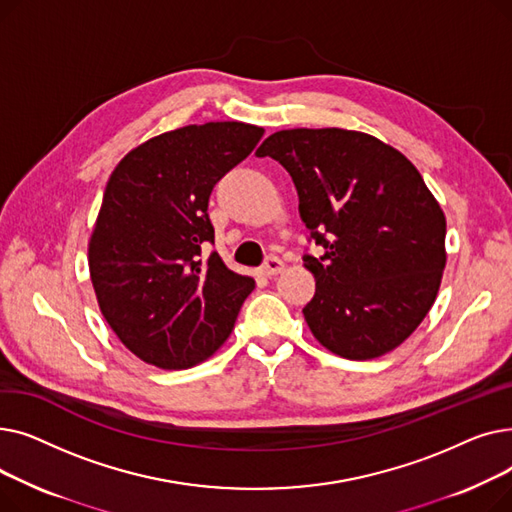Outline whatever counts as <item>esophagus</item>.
Listing matches in <instances>:
<instances>
[{
  "label": "esophagus",
  "instance_id": "esophagus-1",
  "mask_svg": "<svg viewBox=\"0 0 512 512\" xmlns=\"http://www.w3.org/2000/svg\"><path fill=\"white\" fill-rule=\"evenodd\" d=\"M284 270V261L280 259V257H276V255H270L265 259V263L261 265V272L265 274V276H276V274H280Z\"/></svg>",
  "mask_w": 512,
  "mask_h": 512
}]
</instances>
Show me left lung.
Here are the masks:
<instances>
[{"label": "left lung", "instance_id": "1", "mask_svg": "<svg viewBox=\"0 0 512 512\" xmlns=\"http://www.w3.org/2000/svg\"><path fill=\"white\" fill-rule=\"evenodd\" d=\"M286 168L301 220L326 253L305 255L315 297L303 309L321 346L353 361L405 342L432 309L446 265V218L394 147L342 128H292L255 153Z\"/></svg>", "mask_w": 512, "mask_h": 512}]
</instances>
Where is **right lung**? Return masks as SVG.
I'll return each mask as SVG.
<instances>
[{
  "mask_svg": "<svg viewBox=\"0 0 512 512\" xmlns=\"http://www.w3.org/2000/svg\"><path fill=\"white\" fill-rule=\"evenodd\" d=\"M263 128L191 124L132 149L107 180L89 240L99 309L130 353L186 369L230 336L255 280L228 270L207 213L218 180L245 159Z\"/></svg>",
  "mask_w": 512,
  "mask_h": 512,
  "instance_id": "obj_1",
  "label": "right lung"
}]
</instances>
